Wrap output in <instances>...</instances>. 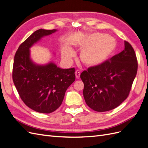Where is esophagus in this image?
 Returning a JSON list of instances; mask_svg holds the SVG:
<instances>
[{
	"instance_id": "34e87169",
	"label": "esophagus",
	"mask_w": 148,
	"mask_h": 148,
	"mask_svg": "<svg viewBox=\"0 0 148 148\" xmlns=\"http://www.w3.org/2000/svg\"><path fill=\"white\" fill-rule=\"evenodd\" d=\"M75 75H76V78L77 79L79 78L80 77V71L79 70H77L75 71Z\"/></svg>"
}]
</instances>
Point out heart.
<instances>
[{"mask_svg": "<svg viewBox=\"0 0 148 148\" xmlns=\"http://www.w3.org/2000/svg\"><path fill=\"white\" fill-rule=\"evenodd\" d=\"M79 47L82 49L79 57L83 64L89 67L99 66L113 56L117 41L111 36L94 33L82 40ZM75 55V52L69 47H65L62 51V58L66 61L71 60Z\"/></svg>", "mask_w": 148, "mask_h": 148, "instance_id": "heart-1", "label": "heart"}]
</instances>
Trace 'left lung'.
<instances>
[{"instance_id":"8db88e82","label":"left lung","mask_w":148,"mask_h":148,"mask_svg":"<svg viewBox=\"0 0 148 148\" xmlns=\"http://www.w3.org/2000/svg\"><path fill=\"white\" fill-rule=\"evenodd\" d=\"M124 50L99 66L89 67L81 73L86 104L100 112L112 110L127 99L137 73L133 48L124 42Z\"/></svg>"}]
</instances>
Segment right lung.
Returning <instances> with one entry per match:
<instances>
[{"instance_id":"add662e5","label":"right lung","mask_w":148,"mask_h":148,"mask_svg":"<svg viewBox=\"0 0 148 148\" xmlns=\"http://www.w3.org/2000/svg\"><path fill=\"white\" fill-rule=\"evenodd\" d=\"M57 29H39L31 34L18 49L14 57L12 78L22 101L30 109L42 114L57 109L65 93L75 80L74 68L62 69L52 61L36 64L30 57V48L42 38Z\"/></svg>"}]
</instances>
